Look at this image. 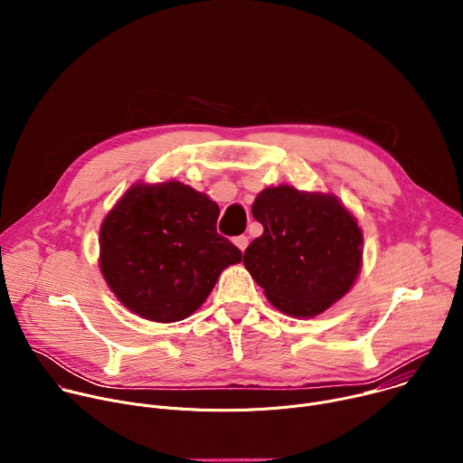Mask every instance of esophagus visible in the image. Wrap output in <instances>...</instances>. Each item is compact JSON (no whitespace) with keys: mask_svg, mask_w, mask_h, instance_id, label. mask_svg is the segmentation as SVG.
I'll list each match as a JSON object with an SVG mask.
<instances>
[{"mask_svg":"<svg viewBox=\"0 0 463 463\" xmlns=\"http://www.w3.org/2000/svg\"><path fill=\"white\" fill-rule=\"evenodd\" d=\"M232 241H234V245H236L241 252H243V250L247 249V245H249V238H247V236H236Z\"/></svg>","mask_w":463,"mask_h":463,"instance_id":"esophagus-1","label":"esophagus"}]
</instances>
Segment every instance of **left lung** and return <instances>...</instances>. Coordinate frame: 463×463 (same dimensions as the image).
I'll list each match as a JSON object with an SVG mask.
<instances>
[{
	"label": "left lung",
	"instance_id": "left-lung-1",
	"mask_svg": "<svg viewBox=\"0 0 463 463\" xmlns=\"http://www.w3.org/2000/svg\"><path fill=\"white\" fill-rule=\"evenodd\" d=\"M250 211L263 232L245 249L243 266L279 311L317 317L354 288L363 231L337 195L268 186Z\"/></svg>",
	"mask_w": 463,
	"mask_h": 463
}]
</instances>
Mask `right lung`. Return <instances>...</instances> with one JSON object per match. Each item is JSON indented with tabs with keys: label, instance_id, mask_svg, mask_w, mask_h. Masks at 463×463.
<instances>
[{
	"label": "right lung",
	"instance_id": "add662e5",
	"mask_svg": "<svg viewBox=\"0 0 463 463\" xmlns=\"http://www.w3.org/2000/svg\"><path fill=\"white\" fill-rule=\"evenodd\" d=\"M220 207L181 181L131 184L100 225V273L118 302L146 320L200 309L241 252L216 232Z\"/></svg>",
	"mask_w": 463,
	"mask_h": 463
}]
</instances>
